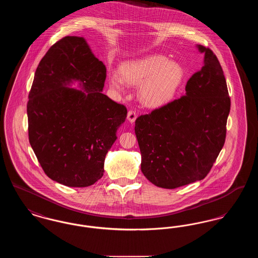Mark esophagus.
<instances>
[{
	"mask_svg": "<svg viewBox=\"0 0 258 258\" xmlns=\"http://www.w3.org/2000/svg\"><path fill=\"white\" fill-rule=\"evenodd\" d=\"M137 118V114L135 110H130L127 112V120L130 123H134Z\"/></svg>",
	"mask_w": 258,
	"mask_h": 258,
	"instance_id": "obj_1",
	"label": "esophagus"
}]
</instances>
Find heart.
<instances>
[{"mask_svg":"<svg viewBox=\"0 0 258 258\" xmlns=\"http://www.w3.org/2000/svg\"><path fill=\"white\" fill-rule=\"evenodd\" d=\"M120 70L122 77L118 74L109 76L111 86L121 91L125 82L141 84L138 91L139 98L151 107L160 106L170 100L183 78L182 68L160 55L126 61Z\"/></svg>","mask_w":258,"mask_h":258,"instance_id":"obj_1","label":"heart"}]
</instances>
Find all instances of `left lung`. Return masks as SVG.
<instances>
[{
	"instance_id": "obj_1",
	"label": "left lung",
	"mask_w": 258,
	"mask_h": 258,
	"mask_svg": "<svg viewBox=\"0 0 258 258\" xmlns=\"http://www.w3.org/2000/svg\"><path fill=\"white\" fill-rule=\"evenodd\" d=\"M185 94L135 121L141 171L152 184L176 188L204 179L225 142L230 111L225 77L210 48Z\"/></svg>"
}]
</instances>
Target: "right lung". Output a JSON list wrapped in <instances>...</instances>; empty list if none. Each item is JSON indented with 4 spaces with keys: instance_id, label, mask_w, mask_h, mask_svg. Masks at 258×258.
<instances>
[{
    "instance_id": "right-lung-1",
    "label": "right lung",
    "mask_w": 258,
    "mask_h": 258,
    "mask_svg": "<svg viewBox=\"0 0 258 258\" xmlns=\"http://www.w3.org/2000/svg\"><path fill=\"white\" fill-rule=\"evenodd\" d=\"M105 78V66L83 37H62L39 61L27 103L28 133L53 181L84 187L103 176L105 156L127 114L101 93ZM73 81L85 91L67 87Z\"/></svg>"
}]
</instances>
